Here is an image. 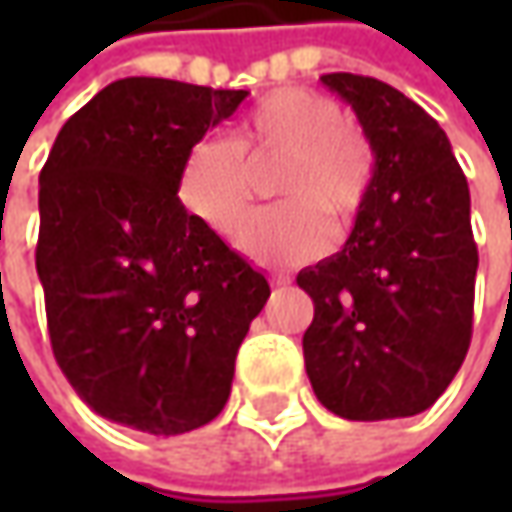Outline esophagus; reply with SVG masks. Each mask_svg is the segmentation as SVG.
<instances>
[{"mask_svg": "<svg viewBox=\"0 0 512 512\" xmlns=\"http://www.w3.org/2000/svg\"><path fill=\"white\" fill-rule=\"evenodd\" d=\"M270 285H273V287L290 285V276H273V279H270Z\"/></svg>", "mask_w": 512, "mask_h": 512, "instance_id": "1", "label": "esophagus"}]
</instances>
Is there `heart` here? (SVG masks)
Segmentation results:
<instances>
[{
	"instance_id": "obj_1",
	"label": "heart",
	"mask_w": 512,
	"mask_h": 512,
	"mask_svg": "<svg viewBox=\"0 0 512 512\" xmlns=\"http://www.w3.org/2000/svg\"><path fill=\"white\" fill-rule=\"evenodd\" d=\"M279 159L273 193L285 202L259 210L239 245L259 265L307 262L330 245L322 210L347 227L367 202L373 150L327 93L279 88L236 125V139L205 136L179 168V202L219 236H236L253 199V169Z\"/></svg>"
}]
</instances>
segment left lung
Wrapping results in <instances>:
<instances>
[{
	"label": "left lung",
	"mask_w": 512,
	"mask_h": 512,
	"mask_svg": "<svg viewBox=\"0 0 512 512\" xmlns=\"http://www.w3.org/2000/svg\"><path fill=\"white\" fill-rule=\"evenodd\" d=\"M322 85L356 113L373 179L342 250L296 276L313 299L307 379L350 422L416 416L470 347L479 250L467 179L439 122L404 93L356 73Z\"/></svg>",
	"instance_id": "1"
}]
</instances>
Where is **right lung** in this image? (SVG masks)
Returning a JSON list of instances; mask_svg holds the SVG:
<instances>
[{"label": "right lung", "mask_w": 512, "mask_h": 512, "mask_svg": "<svg viewBox=\"0 0 512 512\" xmlns=\"http://www.w3.org/2000/svg\"><path fill=\"white\" fill-rule=\"evenodd\" d=\"M247 90L110 82L39 173L36 273L53 356L110 422L179 436L213 422L270 285L179 202V168Z\"/></svg>", "instance_id": "right-lung-1"}]
</instances>
